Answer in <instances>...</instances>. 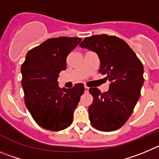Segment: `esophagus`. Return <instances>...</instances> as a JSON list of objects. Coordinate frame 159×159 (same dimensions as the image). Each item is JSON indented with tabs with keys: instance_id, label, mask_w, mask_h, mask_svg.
Wrapping results in <instances>:
<instances>
[{
	"instance_id": "34e87169",
	"label": "esophagus",
	"mask_w": 159,
	"mask_h": 159,
	"mask_svg": "<svg viewBox=\"0 0 159 159\" xmlns=\"http://www.w3.org/2000/svg\"><path fill=\"white\" fill-rule=\"evenodd\" d=\"M89 89V87H87L86 85H85V93H88Z\"/></svg>"
}]
</instances>
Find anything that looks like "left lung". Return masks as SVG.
Here are the masks:
<instances>
[{
    "label": "left lung",
    "instance_id": "obj_1",
    "mask_svg": "<svg viewBox=\"0 0 159 159\" xmlns=\"http://www.w3.org/2000/svg\"><path fill=\"white\" fill-rule=\"evenodd\" d=\"M95 52L99 72L110 81L108 92L90 88L93 97L89 107L90 123L102 131L119 129L132 113L143 85V66L127 43L116 36L93 35L79 44Z\"/></svg>",
    "mask_w": 159,
    "mask_h": 159
}]
</instances>
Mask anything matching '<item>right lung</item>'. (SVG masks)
Segmentation results:
<instances>
[{"instance_id":"obj_1","label":"right lung","mask_w":159,"mask_h":159,"mask_svg":"<svg viewBox=\"0 0 159 159\" xmlns=\"http://www.w3.org/2000/svg\"><path fill=\"white\" fill-rule=\"evenodd\" d=\"M81 41L77 37L51 38L31 49L21 66L24 101L35 122L44 129H66L84 93V85L60 89L59 73L66 69V58Z\"/></svg>"}]
</instances>
